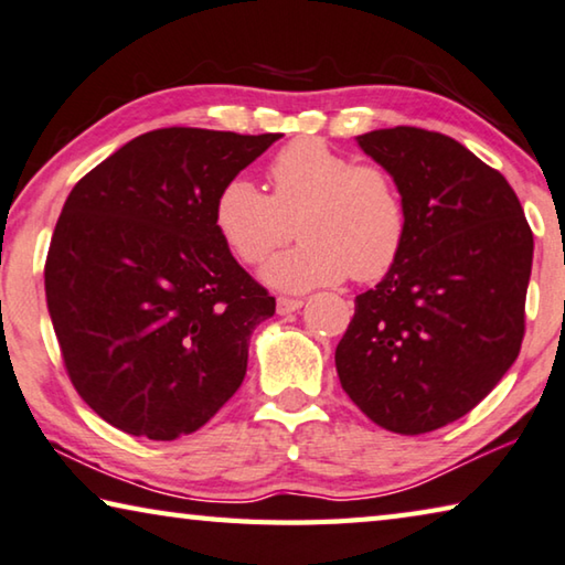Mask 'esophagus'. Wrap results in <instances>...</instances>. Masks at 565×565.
<instances>
[{"label": "esophagus", "instance_id": "34e87169", "mask_svg": "<svg viewBox=\"0 0 565 565\" xmlns=\"http://www.w3.org/2000/svg\"><path fill=\"white\" fill-rule=\"evenodd\" d=\"M300 308H302L300 298H277V312H280V316H288V312H295Z\"/></svg>", "mask_w": 565, "mask_h": 565}]
</instances>
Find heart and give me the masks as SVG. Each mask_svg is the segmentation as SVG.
Wrapping results in <instances>:
<instances>
[{
	"label": "heart",
	"mask_w": 565,
	"mask_h": 565,
	"mask_svg": "<svg viewBox=\"0 0 565 565\" xmlns=\"http://www.w3.org/2000/svg\"><path fill=\"white\" fill-rule=\"evenodd\" d=\"M273 192L247 178L222 184L215 227L243 263H260L295 235L300 243L263 267L273 288L302 292L345 277L377 280L395 265L408 235V210L393 174L355 162L316 137H302L273 157Z\"/></svg>",
	"instance_id": "heart-1"
}]
</instances>
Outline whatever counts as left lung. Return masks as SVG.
Instances as JSON below:
<instances>
[{
  "mask_svg": "<svg viewBox=\"0 0 565 565\" xmlns=\"http://www.w3.org/2000/svg\"><path fill=\"white\" fill-rule=\"evenodd\" d=\"M358 145L401 188L408 235L355 298L335 367L370 420L420 436L473 411L521 353L533 233L503 174L452 137L393 127Z\"/></svg>",
  "mask_w": 565,
  "mask_h": 565,
  "instance_id": "1",
  "label": "left lung"
}]
</instances>
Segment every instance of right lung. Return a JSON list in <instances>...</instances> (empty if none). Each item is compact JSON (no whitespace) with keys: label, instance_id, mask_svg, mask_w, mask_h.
<instances>
[{"label":"right lung","instance_id":"add662e5","mask_svg":"<svg viewBox=\"0 0 565 565\" xmlns=\"http://www.w3.org/2000/svg\"><path fill=\"white\" fill-rule=\"evenodd\" d=\"M275 140L154 129L64 202L44 265L50 318L82 401L129 436L195 433L243 383L275 298L220 237L215 200Z\"/></svg>","mask_w":565,"mask_h":565}]
</instances>
